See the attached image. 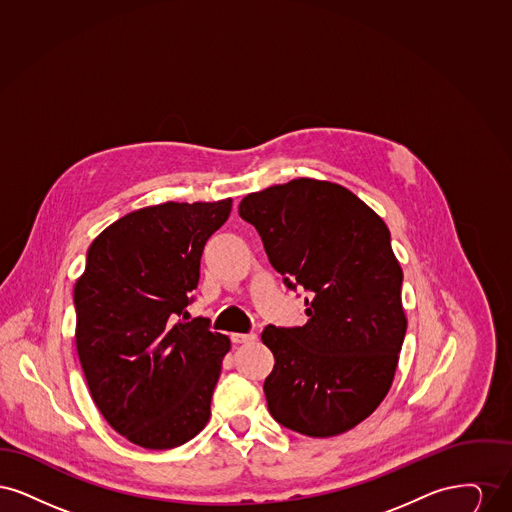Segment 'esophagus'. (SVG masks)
I'll use <instances>...</instances> for the list:
<instances>
[{
	"label": "esophagus",
	"mask_w": 512,
	"mask_h": 512,
	"mask_svg": "<svg viewBox=\"0 0 512 512\" xmlns=\"http://www.w3.org/2000/svg\"><path fill=\"white\" fill-rule=\"evenodd\" d=\"M230 340H232V343L240 345V343H251V341L257 340V336L253 332L251 334H232Z\"/></svg>",
	"instance_id": "34e87169"
}]
</instances>
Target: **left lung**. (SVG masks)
Segmentation results:
<instances>
[{
    "label": "left lung",
    "instance_id": "8db88e82",
    "mask_svg": "<svg viewBox=\"0 0 512 512\" xmlns=\"http://www.w3.org/2000/svg\"><path fill=\"white\" fill-rule=\"evenodd\" d=\"M240 217L284 284L307 292L303 326L261 334L274 355L268 413L311 438L355 428L390 391L407 332L388 226L347 188L311 178L245 195Z\"/></svg>",
    "mask_w": 512,
    "mask_h": 512
}]
</instances>
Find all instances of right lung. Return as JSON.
Masks as SVG:
<instances>
[{"mask_svg":"<svg viewBox=\"0 0 512 512\" xmlns=\"http://www.w3.org/2000/svg\"><path fill=\"white\" fill-rule=\"evenodd\" d=\"M230 209L232 199L169 201L128 213L92 242L74 286L76 351L92 399L140 447H178L211 416L230 340L205 318L184 317L203 247Z\"/></svg>","mask_w":512,"mask_h":512,"instance_id":"1","label":"right lung"}]
</instances>
